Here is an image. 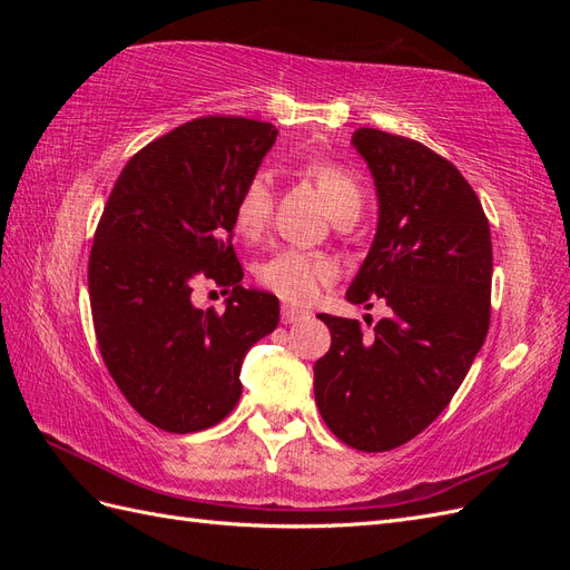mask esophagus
Wrapping results in <instances>:
<instances>
[{
  "instance_id": "34e87169",
  "label": "esophagus",
  "mask_w": 570,
  "mask_h": 570,
  "mask_svg": "<svg viewBox=\"0 0 570 570\" xmlns=\"http://www.w3.org/2000/svg\"><path fill=\"white\" fill-rule=\"evenodd\" d=\"M308 314L306 312H302V308H295V306H283V312H281V318H283V323L285 325H289V323H297V321H302V318H306Z\"/></svg>"
}]
</instances>
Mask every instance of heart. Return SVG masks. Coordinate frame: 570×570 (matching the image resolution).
<instances>
[{
  "mask_svg": "<svg viewBox=\"0 0 570 570\" xmlns=\"http://www.w3.org/2000/svg\"><path fill=\"white\" fill-rule=\"evenodd\" d=\"M306 176L316 183L318 193L333 216L342 212L344 206L361 204L358 185L350 170H344L342 166L314 161L306 166ZM271 178L266 174H258L245 185L235 202V228L245 237H258L271 218ZM258 278L275 295L292 304H312L321 295L323 285L335 278V264L321 254L283 249L262 264Z\"/></svg>",
  "mask_w": 570,
  "mask_h": 570,
  "instance_id": "obj_1",
  "label": "heart"
}]
</instances>
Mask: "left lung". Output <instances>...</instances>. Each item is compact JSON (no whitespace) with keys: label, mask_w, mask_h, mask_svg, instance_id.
<instances>
[{"label":"left lung","mask_w":570,"mask_h":570,"mask_svg":"<svg viewBox=\"0 0 570 570\" xmlns=\"http://www.w3.org/2000/svg\"><path fill=\"white\" fill-rule=\"evenodd\" d=\"M352 147L373 176L377 226L347 302L381 297L392 314L373 337L321 314L333 344L314 394L335 438L387 452L440 416L488 337L492 239L473 187L433 149L373 128Z\"/></svg>","instance_id":"8db88e82"}]
</instances>
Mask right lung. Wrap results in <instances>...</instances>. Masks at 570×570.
I'll use <instances>...</instances> for the list:
<instances>
[{"label": "right lung", "instance_id": "right-lung-1", "mask_svg": "<svg viewBox=\"0 0 570 570\" xmlns=\"http://www.w3.org/2000/svg\"><path fill=\"white\" fill-rule=\"evenodd\" d=\"M275 126L209 116L149 142L120 170L90 252L99 352L130 406L166 433H199L239 402V371L281 321L278 297L243 287L235 202L275 142ZM212 277L227 312L191 304Z\"/></svg>", "mask_w": 570, "mask_h": 570}]
</instances>
